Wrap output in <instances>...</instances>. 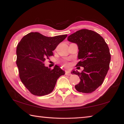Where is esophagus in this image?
Here are the masks:
<instances>
[{
    "mask_svg": "<svg viewBox=\"0 0 124 124\" xmlns=\"http://www.w3.org/2000/svg\"><path fill=\"white\" fill-rule=\"evenodd\" d=\"M65 74L67 75H71V73H70V71L66 70V71H65Z\"/></svg>",
    "mask_w": 124,
    "mask_h": 124,
    "instance_id": "obj_1",
    "label": "esophagus"
}]
</instances>
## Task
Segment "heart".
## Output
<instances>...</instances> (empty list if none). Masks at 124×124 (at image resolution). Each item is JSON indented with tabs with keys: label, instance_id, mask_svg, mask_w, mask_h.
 <instances>
[{
	"label": "heart",
	"instance_id": "obj_1",
	"mask_svg": "<svg viewBox=\"0 0 124 124\" xmlns=\"http://www.w3.org/2000/svg\"><path fill=\"white\" fill-rule=\"evenodd\" d=\"M64 66H66V67H68L69 66V64L67 63H66L64 64Z\"/></svg>",
	"mask_w": 124,
	"mask_h": 124
}]
</instances>
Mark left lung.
Masks as SVG:
<instances>
[{
	"instance_id": "1",
	"label": "left lung",
	"mask_w": 124,
	"mask_h": 124,
	"mask_svg": "<svg viewBox=\"0 0 124 124\" xmlns=\"http://www.w3.org/2000/svg\"><path fill=\"white\" fill-rule=\"evenodd\" d=\"M67 39L78 46L80 61L76 66L84 67L81 73L71 72L80 79L75 89L83 93H91L102 84L109 68L111 56L107 44L97 33L86 29L77 31Z\"/></svg>"
}]
</instances>
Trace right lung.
Listing matches in <instances>:
<instances>
[{
    "instance_id": "right-lung-1",
    "label": "right lung",
    "mask_w": 124,
    "mask_h": 124,
    "mask_svg": "<svg viewBox=\"0 0 124 124\" xmlns=\"http://www.w3.org/2000/svg\"><path fill=\"white\" fill-rule=\"evenodd\" d=\"M67 34L48 37L38 32H31L22 38L16 49V64L20 78L29 92L44 96L53 91L57 79L65 74L59 66L53 70L44 62L53 56L52 51L66 39Z\"/></svg>"
}]
</instances>
